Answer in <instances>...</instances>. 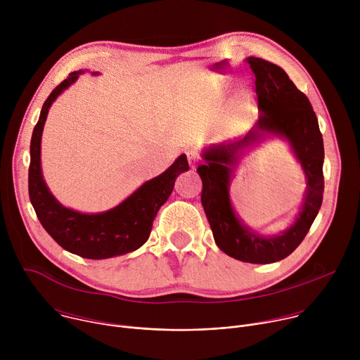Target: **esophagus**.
I'll list each match as a JSON object with an SVG mask.
<instances>
[{
  "label": "esophagus",
  "instance_id": "obj_1",
  "mask_svg": "<svg viewBox=\"0 0 360 360\" xmlns=\"http://www.w3.org/2000/svg\"><path fill=\"white\" fill-rule=\"evenodd\" d=\"M186 157H188V162H189V167L192 171L196 169V165H198V157L195 155L193 152H186Z\"/></svg>",
  "mask_w": 360,
  "mask_h": 360
}]
</instances>
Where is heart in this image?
Segmentation results:
<instances>
[{
    "instance_id": "obj_1",
    "label": "heart",
    "mask_w": 360,
    "mask_h": 360,
    "mask_svg": "<svg viewBox=\"0 0 360 360\" xmlns=\"http://www.w3.org/2000/svg\"><path fill=\"white\" fill-rule=\"evenodd\" d=\"M248 108H249V99L245 94H238L232 104H231V108H229V112H228V124H229V128L232 129H238L243 120H245V115L248 112Z\"/></svg>"
}]
</instances>
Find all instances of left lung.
Returning <instances> with one entry per match:
<instances>
[{
    "label": "left lung",
    "instance_id": "1",
    "mask_svg": "<svg viewBox=\"0 0 360 360\" xmlns=\"http://www.w3.org/2000/svg\"><path fill=\"white\" fill-rule=\"evenodd\" d=\"M245 63L255 75L259 120L236 142L202 148L203 162L196 169L203 185L200 200L215 243L222 252L242 262L274 264L299 246L319 214L323 195V138L309 99L279 65L255 57L245 58ZM269 139H281L288 145L307 179L300 212L279 234H261L246 226L229 195L230 182L243 160Z\"/></svg>",
    "mask_w": 360,
    "mask_h": 360
}]
</instances>
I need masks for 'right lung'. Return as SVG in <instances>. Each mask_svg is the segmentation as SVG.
Returning <instances> with one entry per match:
<instances>
[{
  "label": "right lung",
  "mask_w": 360,
  "mask_h": 360,
  "mask_svg": "<svg viewBox=\"0 0 360 360\" xmlns=\"http://www.w3.org/2000/svg\"><path fill=\"white\" fill-rule=\"evenodd\" d=\"M85 72H71L44 102L31 136L28 192L41 225L61 248L86 259H108L134 252L148 240L153 219L172 193L176 178L188 171L189 165L182 153L167 171L145 181L117 207L104 212L88 214L64 207L44 179L41 138L51 105Z\"/></svg>",
  "instance_id": "right-lung-1"
}]
</instances>
